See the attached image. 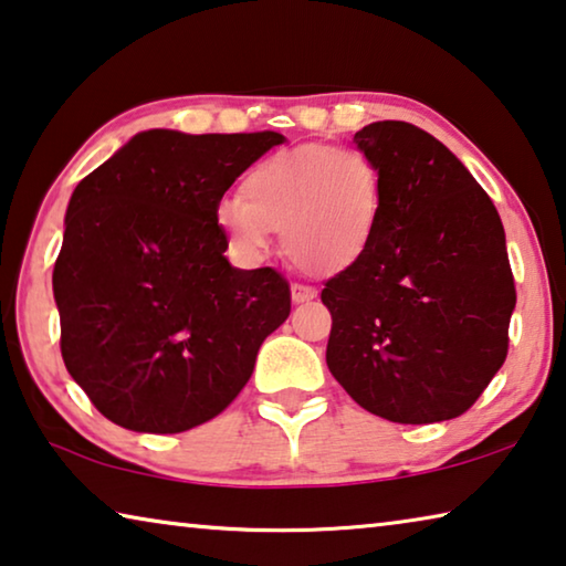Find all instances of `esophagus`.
<instances>
[{
    "label": "esophagus",
    "instance_id": "1",
    "mask_svg": "<svg viewBox=\"0 0 566 566\" xmlns=\"http://www.w3.org/2000/svg\"><path fill=\"white\" fill-rule=\"evenodd\" d=\"M315 297H317L315 286H310V284H292V300L297 302V304L310 302V300H315Z\"/></svg>",
    "mask_w": 566,
    "mask_h": 566
}]
</instances>
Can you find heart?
Masks as SVG:
<instances>
[{
	"instance_id": "heart-1",
	"label": "heart",
	"mask_w": 566,
	"mask_h": 566,
	"mask_svg": "<svg viewBox=\"0 0 566 566\" xmlns=\"http://www.w3.org/2000/svg\"><path fill=\"white\" fill-rule=\"evenodd\" d=\"M239 193L217 209L237 256L259 262L272 231H280L292 264L310 274H337L360 262L378 234L385 174L363 148L307 143L256 164Z\"/></svg>"
}]
</instances>
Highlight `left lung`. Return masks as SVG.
<instances>
[{
    "label": "left lung",
    "mask_w": 566,
    "mask_h": 566,
    "mask_svg": "<svg viewBox=\"0 0 566 566\" xmlns=\"http://www.w3.org/2000/svg\"><path fill=\"white\" fill-rule=\"evenodd\" d=\"M385 174V211L360 262L325 282L327 367L392 423L463 416L509 353L516 304L504 223L430 133L380 120L355 133Z\"/></svg>",
    "instance_id": "8db88e82"
}]
</instances>
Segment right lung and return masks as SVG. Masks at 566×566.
I'll list each match as a JSON object with an SVG mask.
<instances>
[{"instance_id": "obj_1", "label": "right lung", "mask_w": 566, "mask_h": 566, "mask_svg": "<svg viewBox=\"0 0 566 566\" xmlns=\"http://www.w3.org/2000/svg\"><path fill=\"white\" fill-rule=\"evenodd\" d=\"M282 133L146 130L73 191L52 272L67 373L115 426L184 433L231 406L292 294L234 269L217 209Z\"/></svg>"}]
</instances>
